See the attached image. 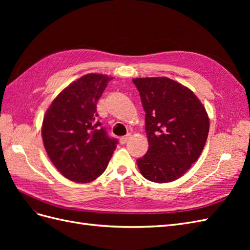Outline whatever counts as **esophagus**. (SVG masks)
<instances>
[{
    "instance_id": "34e87169",
    "label": "esophagus",
    "mask_w": 250,
    "mask_h": 250,
    "mask_svg": "<svg viewBox=\"0 0 250 250\" xmlns=\"http://www.w3.org/2000/svg\"><path fill=\"white\" fill-rule=\"evenodd\" d=\"M129 139H130V134H127V135H125V137H122L120 139V143L123 145V144H125Z\"/></svg>"
}]
</instances>
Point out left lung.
<instances>
[{
	"label": "left lung",
	"mask_w": 250,
	"mask_h": 250,
	"mask_svg": "<svg viewBox=\"0 0 250 250\" xmlns=\"http://www.w3.org/2000/svg\"><path fill=\"white\" fill-rule=\"evenodd\" d=\"M145 110L149 148L137 161L142 175L153 183L181 177L206 145L209 120L191 89L167 77L135 78Z\"/></svg>",
	"instance_id": "1"
}]
</instances>
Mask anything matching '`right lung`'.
Wrapping results in <instances>:
<instances>
[{"label":"right lung","mask_w":250,"mask_h":250,"mask_svg":"<svg viewBox=\"0 0 250 250\" xmlns=\"http://www.w3.org/2000/svg\"><path fill=\"white\" fill-rule=\"evenodd\" d=\"M112 77L86 74L60 93L43 118V146L55 168L75 183H89L107 168L118 141L98 120L97 102Z\"/></svg>","instance_id":"add662e5"}]
</instances>
